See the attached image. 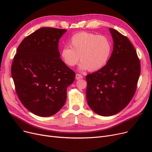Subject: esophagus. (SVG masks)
Masks as SVG:
<instances>
[{
    "mask_svg": "<svg viewBox=\"0 0 152 152\" xmlns=\"http://www.w3.org/2000/svg\"><path fill=\"white\" fill-rule=\"evenodd\" d=\"M82 78H83V76L79 74V73H77L76 75V79H82Z\"/></svg>",
    "mask_w": 152,
    "mask_h": 152,
    "instance_id": "1",
    "label": "esophagus"
}]
</instances>
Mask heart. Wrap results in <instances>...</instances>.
Here are the masks:
<instances>
[{
    "mask_svg": "<svg viewBox=\"0 0 152 152\" xmlns=\"http://www.w3.org/2000/svg\"><path fill=\"white\" fill-rule=\"evenodd\" d=\"M70 47L65 46L60 52L61 58L66 65L73 67L81 60L79 69L97 71L104 66L111 55L112 45L104 35L80 32L72 36Z\"/></svg>",
    "mask_w": 152,
    "mask_h": 152,
    "instance_id": "obj_1",
    "label": "heart"
}]
</instances>
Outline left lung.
<instances>
[{
	"instance_id": "left-lung-1",
	"label": "left lung",
	"mask_w": 152,
	"mask_h": 152,
	"mask_svg": "<svg viewBox=\"0 0 152 152\" xmlns=\"http://www.w3.org/2000/svg\"><path fill=\"white\" fill-rule=\"evenodd\" d=\"M113 50L106 65L86 76L87 101L97 114L112 116L132 100L140 74V62L134 47L126 36L109 29Z\"/></svg>"
}]
</instances>
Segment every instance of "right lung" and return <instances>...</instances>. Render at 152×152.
I'll list each match as a JSON object with an SVG mask.
<instances>
[{
    "label": "right lung",
    "instance_id": "1",
    "mask_svg": "<svg viewBox=\"0 0 152 152\" xmlns=\"http://www.w3.org/2000/svg\"><path fill=\"white\" fill-rule=\"evenodd\" d=\"M65 29L42 28L24 39L11 68L15 90L22 104L36 115L57 113L66 100V89L75 73L61 58L60 38Z\"/></svg>",
    "mask_w": 152,
    "mask_h": 152
}]
</instances>
